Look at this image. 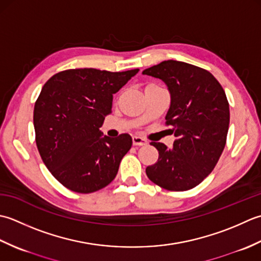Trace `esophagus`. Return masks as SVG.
<instances>
[{
    "instance_id": "esophagus-1",
    "label": "esophagus",
    "mask_w": 261,
    "mask_h": 261,
    "mask_svg": "<svg viewBox=\"0 0 261 261\" xmlns=\"http://www.w3.org/2000/svg\"><path fill=\"white\" fill-rule=\"evenodd\" d=\"M133 144L135 146H143L147 144V141L141 136H133Z\"/></svg>"
}]
</instances>
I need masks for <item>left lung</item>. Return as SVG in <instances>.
Wrapping results in <instances>:
<instances>
[{"label": "left lung", "mask_w": 261, "mask_h": 261, "mask_svg": "<svg viewBox=\"0 0 261 261\" xmlns=\"http://www.w3.org/2000/svg\"><path fill=\"white\" fill-rule=\"evenodd\" d=\"M143 74L168 86L171 105L166 125L173 127L177 137L172 148L151 142L159 159L146 174L167 190H189L213 171L225 147L230 124L225 92L212 73L185 62L164 61Z\"/></svg>", "instance_id": "8db88e82"}]
</instances>
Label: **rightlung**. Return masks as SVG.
Returning a JSON list of instances; mask_svg holds the SVG:
<instances>
[{"instance_id":"right-lung-1","label":"right lung","mask_w":261,"mask_h":261,"mask_svg":"<svg viewBox=\"0 0 261 261\" xmlns=\"http://www.w3.org/2000/svg\"><path fill=\"white\" fill-rule=\"evenodd\" d=\"M140 71L73 68L53 75L34 109L36 144L50 173L64 187L90 194L108 186L132 147V137L102 136L113 94Z\"/></svg>"}]
</instances>
